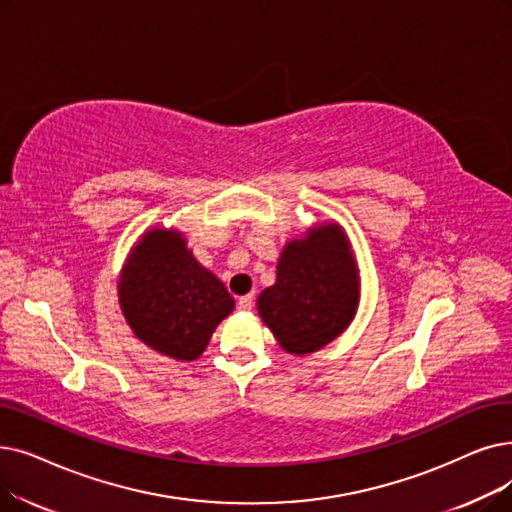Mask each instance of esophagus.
<instances>
[{
    "instance_id": "obj_1",
    "label": "esophagus",
    "mask_w": 512,
    "mask_h": 512,
    "mask_svg": "<svg viewBox=\"0 0 512 512\" xmlns=\"http://www.w3.org/2000/svg\"><path fill=\"white\" fill-rule=\"evenodd\" d=\"M253 295H244V297H240L238 299V309L240 311H249V309H253Z\"/></svg>"
}]
</instances>
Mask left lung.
<instances>
[{"instance_id":"1","label":"left lung","mask_w":512,"mask_h":512,"mask_svg":"<svg viewBox=\"0 0 512 512\" xmlns=\"http://www.w3.org/2000/svg\"><path fill=\"white\" fill-rule=\"evenodd\" d=\"M358 307V270L345 234L330 224L293 240L278 261L276 284L257 309L288 353L318 351L335 341Z\"/></svg>"}]
</instances>
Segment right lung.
Segmentation results:
<instances>
[{"label": "right lung", "mask_w": 512, "mask_h": 512, "mask_svg": "<svg viewBox=\"0 0 512 512\" xmlns=\"http://www.w3.org/2000/svg\"><path fill=\"white\" fill-rule=\"evenodd\" d=\"M119 297L138 339L182 362L205 351L215 326L234 309L226 286L169 230L148 232L131 251Z\"/></svg>", "instance_id": "right-lung-1"}]
</instances>
